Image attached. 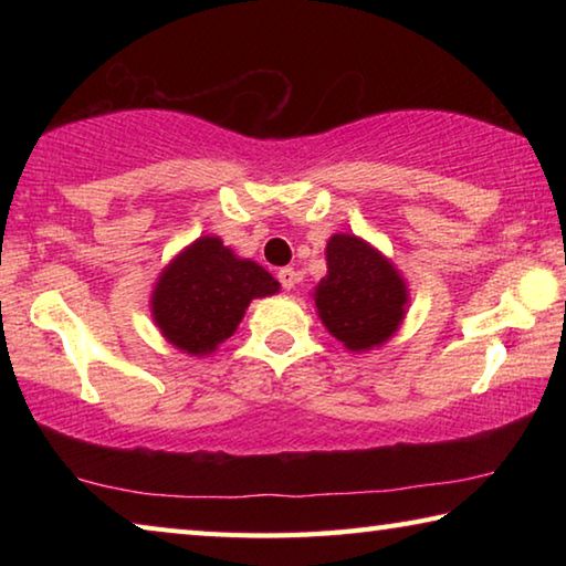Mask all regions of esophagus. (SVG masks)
I'll use <instances>...</instances> for the list:
<instances>
[{
	"label": "esophagus",
	"instance_id": "obj_1",
	"mask_svg": "<svg viewBox=\"0 0 566 566\" xmlns=\"http://www.w3.org/2000/svg\"><path fill=\"white\" fill-rule=\"evenodd\" d=\"M276 280H280V284L284 286L286 292L294 290V282H296V272L292 270V266H282L280 272H276Z\"/></svg>",
	"mask_w": 566,
	"mask_h": 566
}]
</instances>
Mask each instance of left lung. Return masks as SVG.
Returning <instances> with one entry per match:
<instances>
[{
    "label": "left lung",
    "instance_id": "left-lung-1",
    "mask_svg": "<svg viewBox=\"0 0 566 566\" xmlns=\"http://www.w3.org/2000/svg\"><path fill=\"white\" fill-rule=\"evenodd\" d=\"M319 317L352 352L387 342L405 317L407 286L385 256L354 234L327 244V276L314 294Z\"/></svg>",
    "mask_w": 566,
    "mask_h": 566
}]
</instances>
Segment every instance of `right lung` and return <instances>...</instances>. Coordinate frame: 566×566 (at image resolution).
<instances>
[{
    "mask_svg": "<svg viewBox=\"0 0 566 566\" xmlns=\"http://www.w3.org/2000/svg\"><path fill=\"white\" fill-rule=\"evenodd\" d=\"M280 290L260 264L239 260L217 237L185 249L151 294V314L161 334L187 354H209L232 337L254 296Z\"/></svg>",
    "mask_w": 566,
    "mask_h": 566,
    "instance_id": "obj_1",
    "label": "right lung"
}]
</instances>
